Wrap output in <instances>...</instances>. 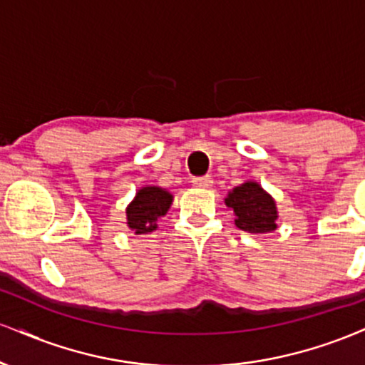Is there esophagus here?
I'll return each mask as SVG.
<instances>
[{
    "label": "esophagus",
    "instance_id": "obj_1",
    "mask_svg": "<svg viewBox=\"0 0 365 365\" xmlns=\"http://www.w3.org/2000/svg\"><path fill=\"white\" fill-rule=\"evenodd\" d=\"M192 185L199 187V188H209L212 185V178L211 177H199L192 180Z\"/></svg>",
    "mask_w": 365,
    "mask_h": 365
}]
</instances>
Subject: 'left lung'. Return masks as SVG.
I'll list each match as a JSON object with an SVG mask.
<instances>
[{
	"label": "left lung",
	"instance_id": "1",
	"mask_svg": "<svg viewBox=\"0 0 365 365\" xmlns=\"http://www.w3.org/2000/svg\"><path fill=\"white\" fill-rule=\"evenodd\" d=\"M225 204L235 215L237 228L249 233H271L278 228V207L273 195L267 194L254 180H247L228 192Z\"/></svg>",
	"mask_w": 365,
	"mask_h": 365
}]
</instances>
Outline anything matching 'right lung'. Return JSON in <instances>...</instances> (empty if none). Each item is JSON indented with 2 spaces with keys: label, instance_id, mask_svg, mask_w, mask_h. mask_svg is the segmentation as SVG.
<instances>
[{
  "label": "right lung",
  "instance_id": "1",
  "mask_svg": "<svg viewBox=\"0 0 365 365\" xmlns=\"http://www.w3.org/2000/svg\"><path fill=\"white\" fill-rule=\"evenodd\" d=\"M173 195L166 188L145 185L137 190L127 206V226L135 235H145L158 228V220L168 212Z\"/></svg>",
  "mask_w": 365,
  "mask_h": 365
}]
</instances>
